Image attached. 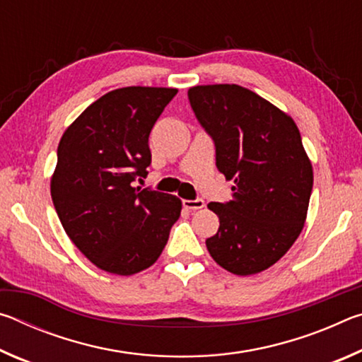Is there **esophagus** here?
I'll return each mask as SVG.
<instances>
[{
	"mask_svg": "<svg viewBox=\"0 0 362 362\" xmlns=\"http://www.w3.org/2000/svg\"><path fill=\"white\" fill-rule=\"evenodd\" d=\"M183 207H185L187 211H198V209H203V207H204V199H201V198L185 199V201H183Z\"/></svg>",
	"mask_w": 362,
	"mask_h": 362,
	"instance_id": "34e87169",
	"label": "esophagus"
}]
</instances>
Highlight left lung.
<instances>
[{
	"instance_id": "8db88e82",
	"label": "left lung",
	"mask_w": 362,
	"mask_h": 362,
	"mask_svg": "<svg viewBox=\"0 0 362 362\" xmlns=\"http://www.w3.org/2000/svg\"><path fill=\"white\" fill-rule=\"evenodd\" d=\"M188 100L216 146V166L233 199L209 203L218 216L206 247L220 267L247 276L276 263L303 228L313 169L291 116L236 84L194 86Z\"/></svg>"
}]
</instances>
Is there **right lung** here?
Listing matches in <instances>:
<instances>
[{"label":"right lung","mask_w":362,"mask_h":362,"mask_svg":"<svg viewBox=\"0 0 362 362\" xmlns=\"http://www.w3.org/2000/svg\"><path fill=\"white\" fill-rule=\"evenodd\" d=\"M177 89L131 88L102 95L65 131L51 196L73 244L103 272L151 267L180 217L177 196L132 183L151 164L150 132Z\"/></svg>","instance_id":"add662e5"}]
</instances>
